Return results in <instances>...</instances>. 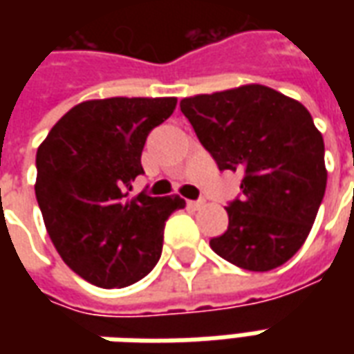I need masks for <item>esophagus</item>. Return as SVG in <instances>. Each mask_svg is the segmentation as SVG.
Here are the masks:
<instances>
[{"label": "esophagus", "mask_w": 354, "mask_h": 354, "mask_svg": "<svg viewBox=\"0 0 354 354\" xmlns=\"http://www.w3.org/2000/svg\"><path fill=\"white\" fill-rule=\"evenodd\" d=\"M203 205H205V199H197V201H187V207H192V208H195V210H197V208H201V207H203Z\"/></svg>", "instance_id": "esophagus-1"}]
</instances>
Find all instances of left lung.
I'll list each match as a JSON object with an SVG mask.
<instances>
[{
	"label": "left lung",
	"instance_id": "8db88e82",
	"mask_svg": "<svg viewBox=\"0 0 354 354\" xmlns=\"http://www.w3.org/2000/svg\"><path fill=\"white\" fill-rule=\"evenodd\" d=\"M220 170L241 172L230 225L210 248L248 271H269L301 248L326 192L324 140L304 104L245 85L180 102Z\"/></svg>",
	"mask_w": 354,
	"mask_h": 354
}]
</instances>
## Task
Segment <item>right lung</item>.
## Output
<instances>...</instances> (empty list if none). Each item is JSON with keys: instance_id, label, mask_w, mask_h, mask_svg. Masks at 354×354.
<instances>
[{"instance_id": "1", "label": "right lung", "mask_w": 354, "mask_h": 354, "mask_svg": "<svg viewBox=\"0 0 354 354\" xmlns=\"http://www.w3.org/2000/svg\"><path fill=\"white\" fill-rule=\"evenodd\" d=\"M176 98L81 102L37 147L35 197L60 258L100 288L144 279L161 258L165 222L185 207L178 195L131 197L144 174L142 149Z\"/></svg>"}]
</instances>
